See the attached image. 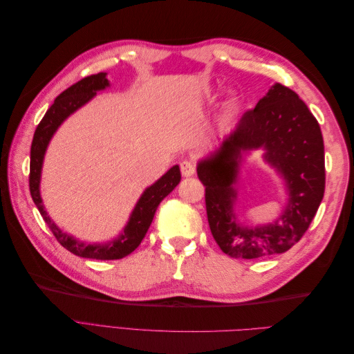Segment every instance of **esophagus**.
Wrapping results in <instances>:
<instances>
[{"label":"esophagus","instance_id":"1","mask_svg":"<svg viewBox=\"0 0 354 354\" xmlns=\"http://www.w3.org/2000/svg\"><path fill=\"white\" fill-rule=\"evenodd\" d=\"M180 169H181V174L185 177H192L195 174L196 167L190 162V160H183V162L180 164Z\"/></svg>","mask_w":354,"mask_h":354}]
</instances>
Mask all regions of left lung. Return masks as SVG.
<instances>
[{
	"instance_id": "obj_1",
	"label": "left lung",
	"mask_w": 354,
	"mask_h": 354,
	"mask_svg": "<svg viewBox=\"0 0 354 354\" xmlns=\"http://www.w3.org/2000/svg\"><path fill=\"white\" fill-rule=\"evenodd\" d=\"M263 147L265 158L286 178L288 203L273 225L243 228L232 205L241 153ZM209 229L232 259H263L286 252L308 229L325 194V151L319 122L298 94L274 84L211 156L199 160Z\"/></svg>"
}]
</instances>
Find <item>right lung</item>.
Returning a JSON list of instances; mask_svg holds the SVG:
<instances>
[{"instance_id":"add662e5","label":"right lung","mask_w":354,"mask_h":354,"mask_svg":"<svg viewBox=\"0 0 354 354\" xmlns=\"http://www.w3.org/2000/svg\"><path fill=\"white\" fill-rule=\"evenodd\" d=\"M109 87V81L106 78V73L100 72L95 75L85 77L77 84L71 85L62 94H59L55 103L50 106V109L46 112L44 118L38 124L34 140L30 146V171H29V190L30 196L34 199L38 211L41 212L42 218L47 223V226L55 234L57 242L71 251L72 254L84 257V259H94V260H120L131 254L138 245L142 243L147 229L151 227V223L156 212V208L165 196H168L174 187L180 183L181 174L178 165L169 168L167 173L160 177L156 183L149 186L143 195L136 203V207L131 212L130 220H128L124 232L120 236L112 239L108 243H84L77 241L71 234L62 232L55 221L47 216V212L42 205V199L39 194V181H41V168L44 162V155L47 146L51 140L53 134L56 133L60 124L66 118L73 113L81 106L90 102L97 91Z\"/></svg>"}]
</instances>
